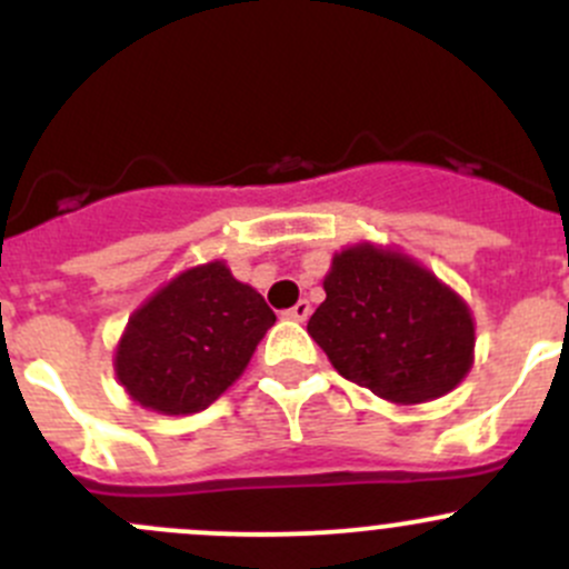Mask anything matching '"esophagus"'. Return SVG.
<instances>
[{"instance_id": "34e87169", "label": "esophagus", "mask_w": 569, "mask_h": 569, "mask_svg": "<svg viewBox=\"0 0 569 569\" xmlns=\"http://www.w3.org/2000/svg\"><path fill=\"white\" fill-rule=\"evenodd\" d=\"M308 317H311V302L308 300H300L295 308H289V311H286V319H291V321H306Z\"/></svg>"}]
</instances>
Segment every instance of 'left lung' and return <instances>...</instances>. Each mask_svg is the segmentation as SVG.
Segmentation results:
<instances>
[{
    "mask_svg": "<svg viewBox=\"0 0 569 569\" xmlns=\"http://www.w3.org/2000/svg\"><path fill=\"white\" fill-rule=\"evenodd\" d=\"M308 332L332 369L393 405L455 391L473 366L468 302L407 252L358 242L332 256Z\"/></svg>",
    "mask_w": 569,
    "mask_h": 569,
    "instance_id": "left-lung-1",
    "label": "left lung"
}]
</instances>
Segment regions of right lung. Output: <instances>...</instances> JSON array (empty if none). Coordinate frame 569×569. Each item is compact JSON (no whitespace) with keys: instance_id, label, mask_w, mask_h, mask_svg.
<instances>
[{"instance_id":"obj_1","label":"right lung","mask_w":569,"mask_h":569,"mask_svg":"<svg viewBox=\"0 0 569 569\" xmlns=\"http://www.w3.org/2000/svg\"><path fill=\"white\" fill-rule=\"evenodd\" d=\"M272 325V308L226 261L198 263L131 313L114 347V377L146 410L200 412L242 377Z\"/></svg>"}]
</instances>
